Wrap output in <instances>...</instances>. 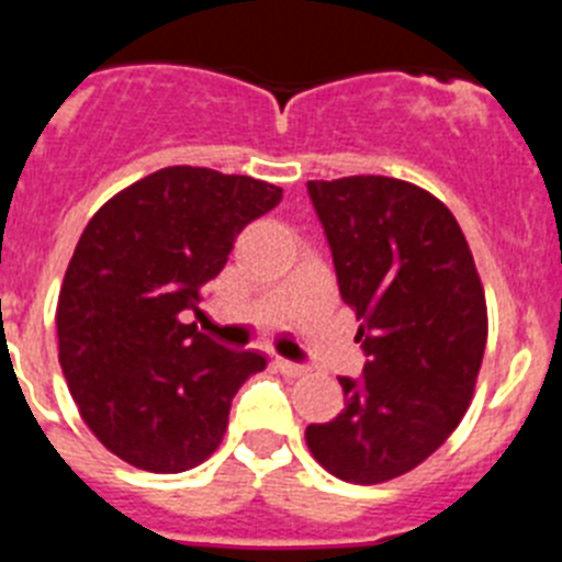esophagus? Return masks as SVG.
I'll list each match as a JSON object with an SVG mask.
<instances>
[{
	"label": "esophagus",
	"mask_w": 562,
	"mask_h": 562,
	"mask_svg": "<svg viewBox=\"0 0 562 562\" xmlns=\"http://www.w3.org/2000/svg\"><path fill=\"white\" fill-rule=\"evenodd\" d=\"M276 369L284 371L286 376H301L306 371V366H301V362L284 360V357H276Z\"/></svg>",
	"instance_id": "esophagus-1"
}]
</instances>
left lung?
<instances>
[{"mask_svg":"<svg viewBox=\"0 0 562 562\" xmlns=\"http://www.w3.org/2000/svg\"><path fill=\"white\" fill-rule=\"evenodd\" d=\"M366 366L337 376L342 411L310 425L331 475L380 484L428 459L464 416L486 346V304L453 213L394 177L306 182Z\"/></svg>","mask_w":562,"mask_h":562,"instance_id":"left-lung-1","label":"left lung"}]
</instances>
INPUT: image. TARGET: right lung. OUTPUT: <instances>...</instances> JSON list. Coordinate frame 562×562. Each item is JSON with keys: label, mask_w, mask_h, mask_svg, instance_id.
Returning <instances> with one entry per match:
<instances>
[{"label": "right lung", "mask_w": 562, "mask_h": 562, "mask_svg": "<svg viewBox=\"0 0 562 562\" xmlns=\"http://www.w3.org/2000/svg\"><path fill=\"white\" fill-rule=\"evenodd\" d=\"M281 202L270 182L171 166L89 220L58 295V362L103 448L151 473H182L220 448L231 402L265 371L188 324L245 225Z\"/></svg>", "instance_id": "right-lung-1"}]
</instances>
